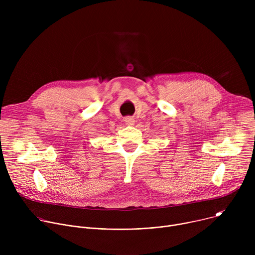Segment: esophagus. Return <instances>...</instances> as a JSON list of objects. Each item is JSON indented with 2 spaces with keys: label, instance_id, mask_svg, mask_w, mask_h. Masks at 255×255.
<instances>
[{
  "label": "esophagus",
  "instance_id": "esophagus-1",
  "mask_svg": "<svg viewBox=\"0 0 255 255\" xmlns=\"http://www.w3.org/2000/svg\"><path fill=\"white\" fill-rule=\"evenodd\" d=\"M124 121H125V123H126L127 125H134V123H135V120H134L133 117H131V116L125 117Z\"/></svg>",
  "mask_w": 255,
  "mask_h": 255
}]
</instances>
